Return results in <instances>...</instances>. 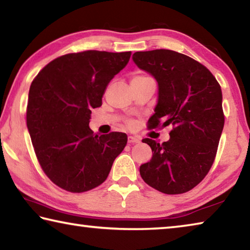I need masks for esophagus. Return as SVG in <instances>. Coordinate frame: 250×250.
I'll list each match as a JSON object with an SVG mask.
<instances>
[{
	"mask_svg": "<svg viewBox=\"0 0 250 250\" xmlns=\"http://www.w3.org/2000/svg\"><path fill=\"white\" fill-rule=\"evenodd\" d=\"M128 142L129 143H138V142H140V138L135 137V135H129Z\"/></svg>",
	"mask_w": 250,
	"mask_h": 250,
	"instance_id": "esophagus-1",
	"label": "esophagus"
}]
</instances>
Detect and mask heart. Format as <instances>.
Here are the masks:
<instances>
[{"label": "heart", "mask_w": 250, "mask_h": 250, "mask_svg": "<svg viewBox=\"0 0 250 250\" xmlns=\"http://www.w3.org/2000/svg\"><path fill=\"white\" fill-rule=\"evenodd\" d=\"M143 77H146V76H141V75H135L132 79H138V78H143Z\"/></svg>", "instance_id": "1"}]
</instances>
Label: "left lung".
Wrapping results in <instances>:
<instances>
[{
    "instance_id": "1",
    "label": "left lung",
    "mask_w": 250,
    "mask_h": 250,
    "mask_svg": "<svg viewBox=\"0 0 250 250\" xmlns=\"http://www.w3.org/2000/svg\"><path fill=\"white\" fill-rule=\"evenodd\" d=\"M132 59L158 83V104L150 128L170 125L160 145L146 138L152 158L140 167L143 181L166 194L192 189L204 179L216 156L224 128L223 95L213 74L193 58L170 49L137 52Z\"/></svg>"
}]
</instances>
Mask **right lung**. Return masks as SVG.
<instances>
[{
	"mask_svg": "<svg viewBox=\"0 0 250 250\" xmlns=\"http://www.w3.org/2000/svg\"><path fill=\"white\" fill-rule=\"evenodd\" d=\"M131 52L86 50L61 56L42 69L28 92L26 124L37 160L50 181L73 193L104 183L128 141L125 133L94 134L91 109Z\"/></svg>",
	"mask_w": 250,
	"mask_h": 250,
	"instance_id": "1",
	"label": "right lung"
}]
</instances>
